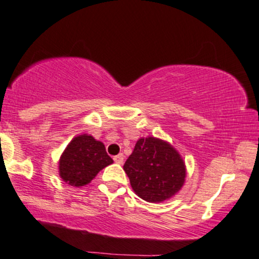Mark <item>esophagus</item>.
<instances>
[{
    "label": "esophagus",
    "mask_w": 259,
    "mask_h": 259,
    "mask_svg": "<svg viewBox=\"0 0 259 259\" xmlns=\"http://www.w3.org/2000/svg\"><path fill=\"white\" fill-rule=\"evenodd\" d=\"M114 161L118 165H122L123 163V155L122 154H118L116 156H114Z\"/></svg>",
    "instance_id": "34e87169"
}]
</instances>
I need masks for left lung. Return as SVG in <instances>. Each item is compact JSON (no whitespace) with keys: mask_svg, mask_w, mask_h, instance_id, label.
<instances>
[{"mask_svg":"<svg viewBox=\"0 0 259 259\" xmlns=\"http://www.w3.org/2000/svg\"><path fill=\"white\" fill-rule=\"evenodd\" d=\"M123 169L137 195L155 203L176 195L187 176L178 151L169 143L155 137L138 139Z\"/></svg>","mask_w":259,"mask_h":259,"instance_id":"obj_1","label":"left lung"}]
</instances>
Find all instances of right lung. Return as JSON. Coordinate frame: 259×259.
I'll use <instances>...</instances> for the list:
<instances>
[{"mask_svg": "<svg viewBox=\"0 0 259 259\" xmlns=\"http://www.w3.org/2000/svg\"><path fill=\"white\" fill-rule=\"evenodd\" d=\"M112 162L102 142L90 135H80L69 143L60 156L59 176L72 187H83Z\"/></svg>", "mask_w": 259, "mask_h": 259, "instance_id": "add662e5", "label": "right lung"}]
</instances>
